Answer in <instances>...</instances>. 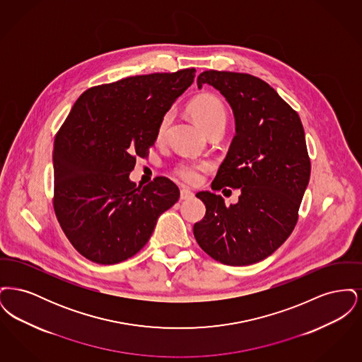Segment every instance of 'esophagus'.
<instances>
[{
	"label": "esophagus",
	"instance_id": "obj_1",
	"mask_svg": "<svg viewBox=\"0 0 362 362\" xmlns=\"http://www.w3.org/2000/svg\"><path fill=\"white\" fill-rule=\"evenodd\" d=\"M194 197V192L189 189H180V199L186 201V199H191Z\"/></svg>",
	"mask_w": 362,
	"mask_h": 362
}]
</instances>
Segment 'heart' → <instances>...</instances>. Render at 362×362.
Masks as SVG:
<instances>
[{"label": "heart", "instance_id": "heart-1", "mask_svg": "<svg viewBox=\"0 0 362 362\" xmlns=\"http://www.w3.org/2000/svg\"><path fill=\"white\" fill-rule=\"evenodd\" d=\"M189 114L197 123L206 132L210 133L216 129L224 130L226 124V111L221 100L213 95L204 93L191 100L189 105ZM173 122V111H165L156 126L155 138L157 142L163 141L168 127ZM209 167L207 163H195V161H182L176 165L175 173L189 185H197L202 179V173Z\"/></svg>", "mask_w": 362, "mask_h": 362}]
</instances>
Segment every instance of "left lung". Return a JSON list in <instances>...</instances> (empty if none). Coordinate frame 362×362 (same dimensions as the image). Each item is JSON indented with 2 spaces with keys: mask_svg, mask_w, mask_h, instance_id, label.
Returning <instances> with one entry per match:
<instances>
[{
  "mask_svg": "<svg viewBox=\"0 0 362 362\" xmlns=\"http://www.w3.org/2000/svg\"><path fill=\"white\" fill-rule=\"evenodd\" d=\"M198 88L214 86L230 104L236 136L211 189H240L239 202L201 191L205 217L194 225L199 247L229 266L270 257L291 236L308 186L310 160L298 114L255 76L206 70Z\"/></svg>",
  "mask_w": 362,
  "mask_h": 362,
  "instance_id": "1",
  "label": "left lung"
}]
</instances>
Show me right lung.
Segmentation results:
<instances>
[{"instance_id":"add662e5","label":"right lung","mask_w":362,"mask_h":362,"mask_svg":"<svg viewBox=\"0 0 362 362\" xmlns=\"http://www.w3.org/2000/svg\"><path fill=\"white\" fill-rule=\"evenodd\" d=\"M194 77V68L133 76L86 89L71 107L54 139L52 205L84 258L99 264L132 258L177 202L168 177L137 187L129 173L138 157H148L160 117Z\"/></svg>"}]
</instances>
